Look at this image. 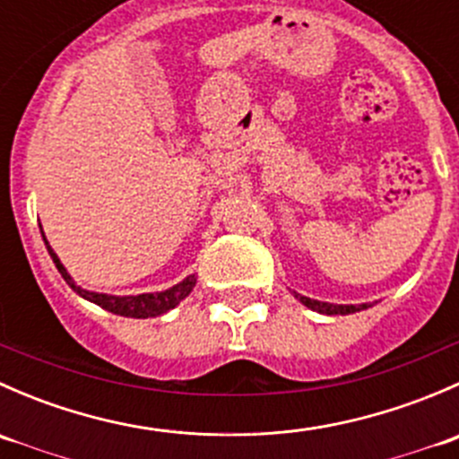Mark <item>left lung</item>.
Listing matches in <instances>:
<instances>
[{"mask_svg": "<svg viewBox=\"0 0 459 459\" xmlns=\"http://www.w3.org/2000/svg\"><path fill=\"white\" fill-rule=\"evenodd\" d=\"M295 298L299 299V302L304 304V307H308L311 311H317V313H324V316H349V313H358V311H364V308L373 307V304H331V302H319V299H311L307 298V295H299L295 293Z\"/></svg>", "mask_w": 459, "mask_h": 459, "instance_id": "8db88e82", "label": "left lung"}]
</instances>
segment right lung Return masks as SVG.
I'll return each mask as SVG.
<instances>
[{
	"label": "right lung",
	"instance_id": "right-lung-1",
	"mask_svg": "<svg viewBox=\"0 0 459 459\" xmlns=\"http://www.w3.org/2000/svg\"><path fill=\"white\" fill-rule=\"evenodd\" d=\"M39 230H41V224H39ZM41 238H44L46 251H48L50 259L55 262L57 271L62 273L64 281H66V284L71 286V289L75 290L80 298H84V299H88V302L97 304V307H101L104 311L115 313V316L135 317V319L164 316V313H169L170 308H175L179 302H182V299H186L188 295H191L193 286H195V281H197L195 273H193V275L184 277L179 284L170 286V289H166V290H157V293H140V295L95 293V290H86V289H82V286H77V281L73 280L71 273L66 271V266L62 264V259L57 257V253L53 251V247H50L48 239H46L44 230H41Z\"/></svg>",
	"mask_w": 459,
	"mask_h": 459
}]
</instances>
